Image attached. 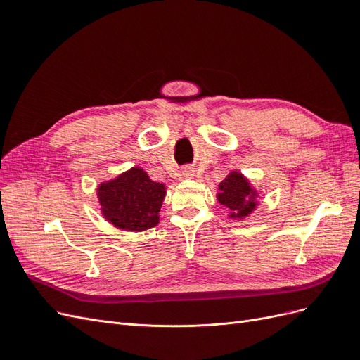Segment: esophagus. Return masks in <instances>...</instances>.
I'll return each mask as SVG.
<instances>
[{
    "label": "esophagus",
    "instance_id": "obj_1",
    "mask_svg": "<svg viewBox=\"0 0 360 360\" xmlns=\"http://www.w3.org/2000/svg\"><path fill=\"white\" fill-rule=\"evenodd\" d=\"M181 176H183L184 179H192V177H193V168H192V167H184V168L181 169Z\"/></svg>",
    "mask_w": 360,
    "mask_h": 360
}]
</instances>
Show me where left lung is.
I'll use <instances>...</instances> for the list:
<instances>
[{"label":"left lung","instance_id":"left-lung-1","mask_svg":"<svg viewBox=\"0 0 360 360\" xmlns=\"http://www.w3.org/2000/svg\"><path fill=\"white\" fill-rule=\"evenodd\" d=\"M258 192L242 172L231 171L217 186V201L230 210L233 219H243L252 213L257 205Z\"/></svg>","mask_w":360,"mask_h":360}]
</instances>
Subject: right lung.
I'll return each instance as SVG.
<instances>
[{"label": "right lung", "mask_w": 360, "mask_h": 360, "mask_svg": "<svg viewBox=\"0 0 360 360\" xmlns=\"http://www.w3.org/2000/svg\"><path fill=\"white\" fill-rule=\"evenodd\" d=\"M165 193V184L151 180L139 167L103 181L97 188L103 217L126 231H144L156 226Z\"/></svg>", "instance_id": "add662e5"}]
</instances>
